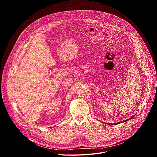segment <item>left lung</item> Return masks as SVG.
<instances>
[{"instance_id":"8db88e82","label":"left lung","mask_w":157,"mask_h":157,"mask_svg":"<svg viewBox=\"0 0 157 157\" xmlns=\"http://www.w3.org/2000/svg\"><path fill=\"white\" fill-rule=\"evenodd\" d=\"M136 116V115H135ZM135 116H133V117H130V118H129L128 119H127V120H125V121H122V122H117V123H115V124H109V125H117V124H120V123H122V122H127V121H129V120H130L131 119H132L133 117H135Z\"/></svg>"}]
</instances>
